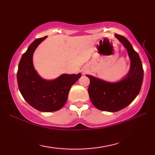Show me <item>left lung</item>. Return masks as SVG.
<instances>
[{"label":"left lung","mask_w":155,"mask_h":155,"mask_svg":"<svg viewBox=\"0 0 155 155\" xmlns=\"http://www.w3.org/2000/svg\"><path fill=\"white\" fill-rule=\"evenodd\" d=\"M115 37L127 49L130 69L126 77L117 82H108L86 74L90 83L88 93L91 103L101 111L116 112L125 108L137 96L143 78V70L140 56L127 38L117 34Z\"/></svg>","instance_id":"obj_1"}]
</instances>
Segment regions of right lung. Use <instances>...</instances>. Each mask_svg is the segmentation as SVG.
I'll return each instance as SVG.
<instances>
[{"label":"right lung","instance_id":"right-lung-1","mask_svg":"<svg viewBox=\"0 0 155 155\" xmlns=\"http://www.w3.org/2000/svg\"><path fill=\"white\" fill-rule=\"evenodd\" d=\"M46 38L36 39L22 54L18 65L17 80L21 94L31 107L40 111L52 112L64 106L70 88L81 74H63L52 80L40 77L34 68L33 56L37 47Z\"/></svg>","mask_w":155,"mask_h":155}]
</instances>
